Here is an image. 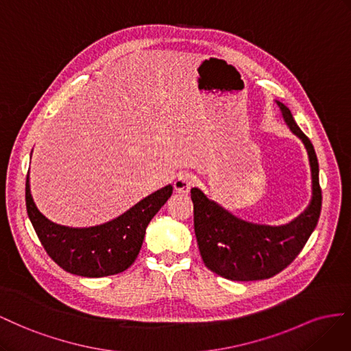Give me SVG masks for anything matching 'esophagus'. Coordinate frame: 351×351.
<instances>
[{
  "instance_id": "obj_1",
  "label": "esophagus",
  "mask_w": 351,
  "mask_h": 351,
  "mask_svg": "<svg viewBox=\"0 0 351 351\" xmlns=\"http://www.w3.org/2000/svg\"><path fill=\"white\" fill-rule=\"evenodd\" d=\"M193 186V178L188 173L178 175L176 179L173 181V188L178 194H186L189 193V189Z\"/></svg>"
}]
</instances>
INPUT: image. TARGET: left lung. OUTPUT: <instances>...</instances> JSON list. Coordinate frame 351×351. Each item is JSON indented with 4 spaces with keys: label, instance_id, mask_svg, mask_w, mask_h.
I'll return each mask as SVG.
<instances>
[{
    "label": "left lung",
    "instance_id": "obj_1",
    "mask_svg": "<svg viewBox=\"0 0 351 351\" xmlns=\"http://www.w3.org/2000/svg\"><path fill=\"white\" fill-rule=\"evenodd\" d=\"M289 129L302 139L312 167V202L306 212L284 226L254 225L232 216L199 191L191 189L194 231L204 265L231 281L272 278L294 262L317 225L322 208L319 163L310 139L302 132L289 108L276 101Z\"/></svg>",
    "mask_w": 351,
    "mask_h": 351
}]
</instances>
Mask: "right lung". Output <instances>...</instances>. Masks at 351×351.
Masks as SVG:
<instances>
[{"label":"right lung","instance_id":"right-lung-1","mask_svg":"<svg viewBox=\"0 0 351 351\" xmlns=\"http://www.w3.org/2000/svg\"><path fill=\"white\" fill-rule=\"evenodd\" d=\"M167 185L141 199L112 222L93 228L56 225L36 208L26 176V210L47 254L66 272L101 278L123 272L141 250L145 229L162 206L172 195Z\"/></svg>","mask_w":351,"mask_h":351}]
</instances>
